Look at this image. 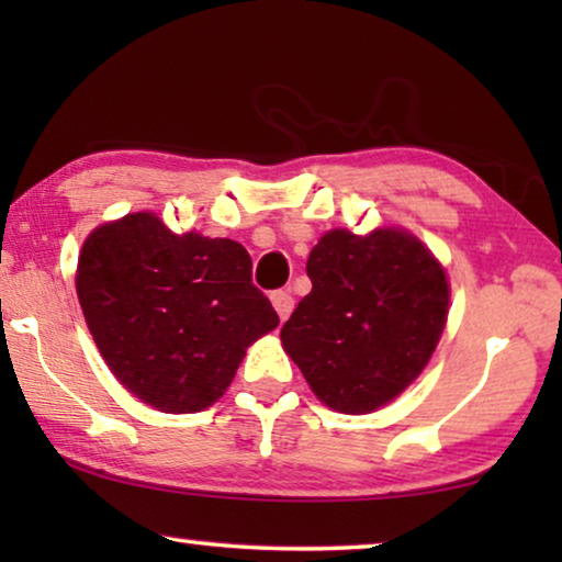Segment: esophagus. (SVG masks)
<instances>
[{
	"label": "esophagus",
	"instance_id": "1",
	"mask_svg": "<svg viewBox=\"0 0 562 562\" xmlns=\"http://www.w3.org/2000/svg\"><path fill=\"white\" fill-rule=\"evenodd\" d=\"M271 304H273V310L279 312L281 319H286L289 314L294 312V296H291V291H286V289L273 291V294H271Z\"/></svg>",
	"mask_w": 562,
	"mask_h": 562
}]
</instances>
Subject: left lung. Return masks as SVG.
<instances>
[{
    "label": "left lung",
    "instance_id": "left-lung-1",
    "mask_svg": "<svg viewBox=\"0 0 562 562\" xmlns=\"http://www.w3.org/2000/svg\"><path fill=\"white\" fill-rule=\"evenodd\" d=\"M312 291L281 327L283 350L327 406L366 414L422 373L448 319V279L402 229H333L306 260Z\"/></svg>",
    "mask_w": 562,
    "mask_h": 562
}]
</instances>
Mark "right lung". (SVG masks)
Listing matches in <instances>:
<instances>
[{"label": "right lung", "instance_id": "1", "mask_svg": "<svg viewBox=\"0 0 562 562\" xmlns=\"http://www.w3.org/2000/svg\"><path fill=\"white\" fill-rule=\"evenodd\" d=\"M240 243L173 235L127 214L83 243L76 291L99 352L140 402L202 412L225 394L245 348L279 325Z\"/></svg>", "mask_w": 562, "mask_h": 562}]
</instances>
